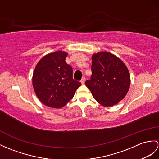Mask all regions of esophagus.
Listing matches in <instances>:
<instances>
[{
    "label": "esophagus",
    "mask_w": 159,
    "mask_h": 159,
    "mask_svg": "<svg viewBox=\"0 0 159 159\" xmlns=\"http://www.w3.org/2000/svg\"><path fill=\"white\" fill-rule=\"evenodd\" d=\"M85 80H86V78H85V77H83L82 80H81V83H82V84H84Z\"/></svg>",
    "instance_id": "obj_1"
}]
</instances>
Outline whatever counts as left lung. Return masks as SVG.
I'll list each match as a JSON object with an SVG mask.
<instances>
[{"mask_svg": "<svg viewBox=\"0 0 159 159\" xmlns=\"http://www.w3.org/2000/svg\"><path fill=\"white\" fill-rule=\"evenodd\" d=\"M91 69V78L86 86L100 104L113 107L125 98L130 86V74L119 57L109 52L95 53Z\"/></svg>", "mask_w": 159, "mask_h": 159, "instance_id": "left-lung-1", "label": "left lung"}]
</instances>
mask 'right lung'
I'll return each instance as SVG.
<instances>
[{
	"instance_id": "obj_1",
	"label": "right lung",
	"mask_w": 159,
	"mask_h": 159,
	"mask_svg": "<svg viewBox=\"0 0 159 159\" xmlns=\"http://www.w3.org/2000/svg\"><path fill=\"white\" fill-rule=\"evenodd\" d=\"M67 55L62 50L49 53L39 61L34 71V92L40 101L48 107H63L81 86L73 79L72 67L65 62Z\"/></svg>"
}]
</instances>
